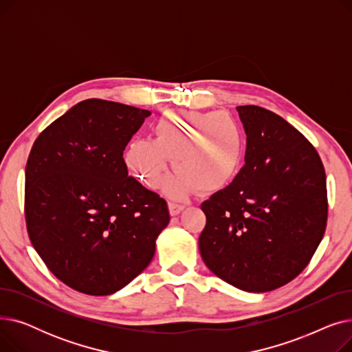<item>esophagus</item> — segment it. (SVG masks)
Here are the masks:
<instances>
[{
	"mask_svg": "<svg viewBox=\"0 0 352 352\" xmlns=\"http://www.w3.org/2000/svg\"><path fill=\"white\" fill-rule=\"evenodd\" d=\"M168 208H170V214H171V215H178V214L184 210V206H182V204H178V202L170 201V202H168Z\"/></svg>",
	"mask_w": 352,
	"mask_h": 352,
	"instance_id": "obj_1",
	"label": "esophagus"
}]
</instances>
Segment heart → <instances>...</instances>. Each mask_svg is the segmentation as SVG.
<instances>
[{"instance_id":"b5f03b06","label":"heart","mask_w":352,"mask_h":352,"mask_svg":"<svg viewBox=\"0 0 352 352\" xmlns=\"http://www.w3.org/2000/svg\"><path fill=\"white\" fill-rule=\"evenodd\" d=\"M151 141L129 144L125 164L148 188H158L170 173L168 157L179 174L168 184L173 197L195 187L201 192L223 190L236 177L245 154L243 125L215 111L166 113L151 128Z\"/></svg>"}]
</instances>
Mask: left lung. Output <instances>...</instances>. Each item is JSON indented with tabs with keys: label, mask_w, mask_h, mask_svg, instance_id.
Returning a JSON list of instances; mask_svg holds the SVG:
<instances>
[{
	"label": "left lung",
	"mask_w": 352,
	"mask_h": 352,
	"mask_svg": "<svg viewBox=\"0 0 352 352\" xmlns=\"http://www.w3.org/2000/svg\"><path fill=\"white\" fill-rule=\"evenodd\" d=\"M247 133L245 165L201 204L206 265L226 283L267 292L294 280L311 261L327 227L322 161L283 117L258 105L236 107Z\"/></svg>",
	"instance_id": "8db88e82"
}]
</instances>
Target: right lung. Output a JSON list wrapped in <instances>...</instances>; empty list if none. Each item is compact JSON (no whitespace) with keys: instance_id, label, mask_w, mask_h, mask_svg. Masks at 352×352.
Wrapping results in <instances>:
<instances>
[{"instance_id":"right-lung-1","label":"right lung","mask_w":352,"mask_h":352,"mask_svg":"<svg viewBox=\"0 0 352 352\" xmlns=\"http://www.w3.org/2000/svg\"><path fill=\"white\" fill-rule=\"evenodd\" d=\"M151 113L107 100L74 105L35 140L25 166L31 244L69 288L109 295L151 263L166 201L128 175L122 158Z\"/></svg>"}]
</instances>
